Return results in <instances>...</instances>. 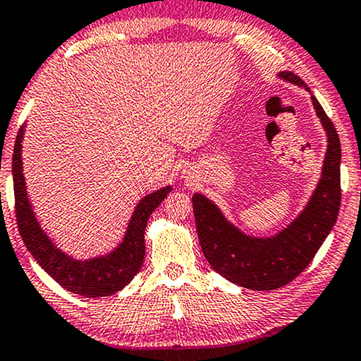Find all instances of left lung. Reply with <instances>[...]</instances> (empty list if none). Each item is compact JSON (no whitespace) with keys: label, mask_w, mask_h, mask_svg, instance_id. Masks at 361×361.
I'll list each match as a JSON object with an SVG mask.
<instances>
[{"label":"left lung","mask_w":361,"mask_h":361,"mask_svg":"<svg viewBox=\"0 0 361 361\" xmlns=\"http://www.w3.org/2000/svg\"><path fill=\"white\" fill-rule=\"evenodd\" d=\"M276 78L311 93L309 86L293 72L283 70ZM311 101L326 130L327 150L321 178L311 197L288 226L273 235H252L227 219L209 197L201 192L192 195L196 231L206 260L221 276L242 288L271 291L293 281L311 263L337 221L342 149L332 121L312 93Z\"/></svg>","instance_id":"8db88e82"}]
</instances>
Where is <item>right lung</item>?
Here are the masks:
<instances>
[{
  "instance_id": "right-lung-1",
  "label": "right lung",
  "mask_w": 361,
  "mask_h": 361,
  "mask_svg": "<svg viewBox=\"0 0 361 361\" xmlns=\"http://www.w3.org/2000/svg\"><path fill=\"white\" fill-rule=\"evenodd\" d=\"M24 130L26 124L18 132L13 152L16 219L24 245L39 267L70 293L85 298H104L124 289L134 280L144 263L147 221L171 191V185L149 192L137 202L124 235L113 250L85 260L75 258L52 240L34 212L23 169Z\"/></svg>"
}]
</instances>
